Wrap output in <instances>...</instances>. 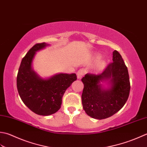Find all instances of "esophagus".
Returning <instances> with one entry per match:
<instances>
[{
  "label": "esophagus",
  "instance_id": "1",
  "mask_svg": "<svg viewBox=\"0 0 147 147\" xmlns=\"http://www.w3.org/2000/svg\"><path fill=\"white\" fill-rule=\"evenodd\" d=\"M86 73V71L84 70L83 69H80L79 70H78V71L77 72V77L79 78V79H80Z\"/></svg>",
  "mask_w": 147,
  "mask_h": 147
}]
</instances>
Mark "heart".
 <instances>
[{"instance_id":"obj_1","label":"heart","mask_w":147,"mask_h":147,"mask_svg":"<svg viewBox=\"0 0 147 147\" xmlns=\"http://www.w3.org/2000/svg\"><path fill=\"white\" fill-rule=\"evenodd\" d=\"M104 66H105V63H104L103 61L100 62V63H99V64L98 65V67H97L98 69V70H101V68H103Z\"/></svg>"}]
</instances>
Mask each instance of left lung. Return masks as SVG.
Returning a JSON list of instances; mask_svg holds the SVG:
<instances>
[{
    "label": "left lung",
    "mask_w": 147,
    "mask_h": 147,
    "mask_svg": "<svg viewBox=\"0 0 147 147\" xmlns=\"http://www.w3.org/2000/svg\"><path fill=\"white\" fill-rule=\"evenodd\" d=\"M113 61L100 74H87L81 79L83 109L89 116L104 119L114 115L126 103L130 92L128 70L117 51L113 52ZM110 78L112 87L108 90L101 89L98 84Z\"/></svg>",
    "instance_id": "1"
}]
</instances>
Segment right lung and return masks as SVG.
I'll list each match as a JSON object with an SVG mask.
<instances>
[{
    "instance_id": "right-lung-1",
    "label": "right lung",
    "mask_w": 147,
    "mask_h": 147,
    "mask_svg": "<svg viewBox=\"0 0 147 147\" xmlns=\"http://www.w3.org/2000/svg\"><path fill=\"white\" fill-rule=\"evenodd\" d=\"M46 46L45 42L37 43L28 51L21 62L16 79L18 91L24 104L32 112L45 116L58 111L65 91L77 80L76 74H59L44 79L32 70L35 52Z\"/></svg>"
}]
</instances>
